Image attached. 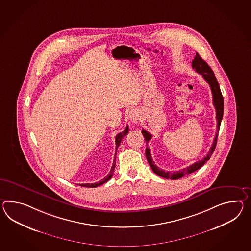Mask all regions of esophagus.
Returning <instances> with one entry per match:
<instances>
[{"label": "esophagus", "instance_id": "esophagus-1", "mask_svg": "<svg viewBox=\"0 0 251 251\" xmlns=\"http://www.w3.org/2000/svg\"><path fill=\"white\" fill-rule=\"evenodd\" d=\"M129 119H130V122L132 123H139L141 121V115H140V112L138 110H132L129 112Z\"/></svg>", "mask_w": 251, "mask_h": 251}]
</instances>
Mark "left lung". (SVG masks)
<instances>
[{"instance_id": "left-lung-1", "label": "left lung", "mask_w": 251, "mask_h": 251, "mask_svg": "<svg viewBox=\"0 0 251 251\" xmlns=\"http://www.w3.org/2000/svg\"><path fill=\"white\" fill-rule=\"evenodd\" d=\"M192 68L195 69L196 72L198 74H201L203 79L208 82L210 86V90L212 92V97H213V104H214L215 109H216V119H217V132L215 136L214 141L212 143V146L210 147V150L208 151V154L203 158L200 159L198 161H196L195 163L189 166L188 168H185L182 170H179L177 171H165L164 170L159 169L158 166L155 165V163L152 161V158L151 155V151L149 148H146V158H147L148 162L151 166L153 172H155L157 175H159L160 177H165V178H171V179H177L180 177H183L184 175L190 174L192 172L199 170L200 168H201L202 166L206 163V161L210 159L212 153L214 152L215 148L217 145V140H218V136H219V131H220V123L221 120L223 117V110H224V100L223 96L221 94L219 82L215 77L214 73L211 70V68L208 66V63L202 59L200 54L197 52L196 53L195 58L192 61ZM141 133L143 135L146 143H148L150 140L151 139L152 135L150 134L148 131L142 129Z\"/></svg>"}]
</instances>
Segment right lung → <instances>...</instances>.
<instances>
[{
  "label": "right lung",
  "mask_w": 251,
  "mask_h": 251,
  "mask_svg": "<svg viewBox=\"0 0 251 251\" xmlns=\"http://www.w3.org/2000/svg\"><path fill=\"white\" fill-rule=\"evenodd\" d=\"M128 127L127 126L126 128L123 130V132H120V133H118L116 135V137H115V143H116V151H115V157H114V159H113V163H112V167H111V169H110V173L108 174V176H106V177L102 178L100 181H99V182H96V183H86V184H80V186H82V187H87V188H96V187H98L100 185H102V184L105 183V182H107L108 180H110V178L112 177V175H113V172H114V169H115V164H116V154H117V150H118V148L120 146V144H121V142L123 141V137H125L126 135L128 134Z\"/></svg>",
  "instance_id": "right-lung-1"
}]
</instances>
